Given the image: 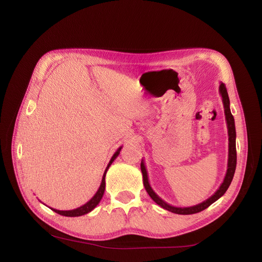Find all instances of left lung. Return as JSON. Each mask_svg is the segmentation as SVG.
Instances as JSON below:
<instances>
[{"label": "left lung", "instance_id": "1", "mask_svg": "<svg viewBox=\"0 0 262 262\" xmlns=\"http://www.w3.org/2000/svg\"><path fill=\"white\" fill-rule=\"evenodd\" d=\"M219 92L222 96V101H223V106H224V114H225V120L227 124V133H228V160H227V169L223 182L220 186V188L216 190L215 193L211 195L209 199L205 201L192 205V207H185V208H180V207H173V205L168 204L167 202H165L162 198L158 196L154 190L150 187L149 182H148V176H147V170L145 167L144 161L142 160L141 162V171L142 175H143V184L145 187L146 192L148 195L152 198L153 201L156 202L160 207L163 209L167 210L169 212L176 213V214H184V215H187V214H194L198 212H201L209 208L212 203L219 200L220 198L223 195L226 190L228 189L229 185L233 180L235 169H236V162H237V155H236V130H235V120L234 117L231 113V108H229V98H228V94L226 91V87L223 83L220 84L219 87Z\"/></svg>", "mask_w": 262, "mask_h": 262}]
</instances>
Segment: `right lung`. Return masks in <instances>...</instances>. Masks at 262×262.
<instances>
[{
    "mask_svg": "<svg viewBox=\"0 0 262 262\" xmlns=\"http://www.w3.org/2000/svg\"><path fill=\"white\" fill-rule=\"evenodd\" d=\"M121 148H122V146L119 147V148L116 150V153L113 155L112 160H110V162L108 163L107 167H106V169H105L104 175H102L101 184H100V186H99V188H98V190H97V192L94 194V196L92 198V199H91L89 202H86L84 205H82V207L77 208V209H74V210H69V211H60V210H57V209H51V210L54 211L55 213L60 214V215H63V216H71V217H72V216H81V215H84V214L90 213L91 211H93L95 208H96L97 204L100 202L102 195H104V192H105V187H106L105 177H106L107 170H108V168L110 167V165H112L113 162L118 157V155L120 154Z\"/></svg>",
    "mask_w": 262,
    "mask_h": 262,
    "instance_id": "add662e5",
    "label": "right lung"
}]
</instances>
